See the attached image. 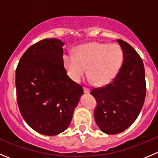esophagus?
<instances>
[{"label": "esophagus", "instance_id": "esophagus-1", "mask_svg": "<svg viewBox=\"0 0 158 158\" xmlns=\"http://www.w3.org/2000/svg\"><path fill=\"white\" fill-rule=\"evenodd\" d=\"M83 91H84V93H85V94H89V92H90V89L86 88V87H84Z\"/></svg>", "mask_w": 158, "mask_h": 158}]
</instances>
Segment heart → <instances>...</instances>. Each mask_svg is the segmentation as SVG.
Wrapping results in <instances>:
<instances>
[{"mask_svg": "<svg viewBox=\"0 0 158 158\" xmlns=\"http://www.w3.org/2000/svg\"><path fill=\"white\" fill-rule=\"evenodd\" d=\"M123 52L118 45L93 42L79 46L75 55L64 56L69 77L79 82L88 69L94 84L102 85L111 82L118 73L123 63Z\"/></svg>", "mask_w": 158, "mask_h": 158, "instance_id": "1", "label": "heart"}]
</instances>
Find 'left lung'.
Returning <instances> with one entry per match:
<instances>
[{"label": "left lung", "instance_id": "8db88e82", "mask_svg": "<svg viewBox=\"0 0 158 158\" xmlns=\"http://www.w3.org/2000/svg\"><path fill=\"white\" fill-rule=\"evenodd\" d=\"M123 52V63L111 83L93 89L97 106L95 120L102 131L116 135L126 130L141 112L146 95L145 72L139 54L128 43L117 40Z\"/></svg>", "mask_w": 158, "mask_h": 158}]
</instances>
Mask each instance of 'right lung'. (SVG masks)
<instances>
[{"label":"right lung","mask_w":158,"mask_h":158,"mask_svg":"<svg viewBox=\"0 0 158 158\" xmlns=\"http://www.w3.org/2000/svg\"><path fill=\"white\" fill-rule=\"evenodd\" d=\"M63 45L60 40H42L27 49L16 69L20 114L30 128L47 136L68 128L83 95L65 69Z\"/></svg>","instance_id":"right-lung-1"}]
</instances>
